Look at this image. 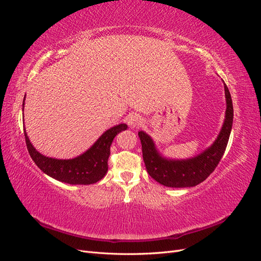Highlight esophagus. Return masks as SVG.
<instances>
[{"mask_svg":"<svg viewBox=\"0 0 261 261\" xmlns=\"http://www.w3.org/2000/svg\"><path fill=\"white\" fill-rule=\"evenodd\" d=\"M126 123H127V125L129 126L130 128H138L139 126L143 124V121H141L140 116H138L137 114H130L127 120H126Z\"/></svg>","mask_w":261,"mask_h":261,"instance_id":"34e87169","label":"esophagus"}]
</instances>
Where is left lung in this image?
Returning a JSON list of instances; mask_svg holds the SVG:
<instances>
[{
	"mask_svg": "<svg viewBox=\"0 0 261 261\" xmlns=\"http://www.w3.org/2000/svg\"><path fill=\"white\" fill-rule=\"evenodd\" d=\"M224 91L226 110L222 128L213 144L198 155L181 160L169 159L159 152L148 134L138 132L147 172L158 183L175 188L193 187L200 184L215 171L225 151L233 124L232 98L225 84Z\"/></svg>",
	"mask_w": 261,
	"mask_h": 261,
	"instance_id": "1",
	"label": "left lung"
}]
</instances>
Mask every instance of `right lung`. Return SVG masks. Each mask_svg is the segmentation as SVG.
<instances>
[{"instance_id":"right-lung-1","label":"right lung","mask_w":261,"mask_h":261,"mask_svg":"<svg viewBox=\"0 0 261 261\" xmlns=\"http://www.w3.org/2000/svg\"><path fill=\"white\" fill-rule=\"evenodd\" d=\"M23 105H25V99H23L22 107ZM126 128H127L126 124L113 126L102 134L87 151L73 159L65 160L54 159V158L41 154L30 143L25 128H23V133H25L26 145L31 159L46 175L66 184L90 185L97 183L107 174L110 147L117 134Z\"/></svg>"}]
</instances>
